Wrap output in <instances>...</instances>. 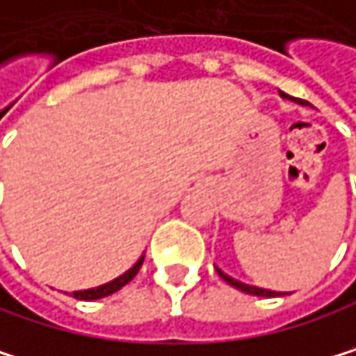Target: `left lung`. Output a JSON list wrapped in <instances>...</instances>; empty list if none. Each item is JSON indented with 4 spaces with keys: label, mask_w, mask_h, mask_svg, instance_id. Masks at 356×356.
<instances>
[{
    "label": "left lung",
    "mask_w": 356,
    "mask_h": 356,
    "mask_svg": "<svg viewBox=\"0 0 356 356\" xmlns=\"http://www.w3.org/2000/svg\"><path fill=\"white\" fill-rule=\"evenodd\" d=\"M284 99H291V102H295V104H299V106H308V102L306 99H295V97H289V95H284V93H280ZM216 272H218V276L227 282V284H231V286H236L238 291H244V293H248V295H257V297H282L284 293H278V291H268V289H259V286H250V284H244V282H240V280H236V278H231V276H227L225 272H220L218 268H216Z\"/></svg>",
    "instance_id": "1"
}]
</instances>
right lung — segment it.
Returning a JSON list of instances; mask_svg holds the SVG:
<instances>
[{"mask_svg": "<svg viewBox=\"0 0 356 356\" xmlns=\"http://www.w3.org/2000/svg\"><path fill=\"white\" fill-rule=\"evenodd\" d=\"M142 263H144V254L138 259V263L134 265L131 270H127L122 276H118V278H114L112 282H106V284H102V286H95V289H86V291H74V297L76 299H84V301H95V299H102V297H108V295H112V293H116L118 289H122L127 282H131L134 278H136V274L140 272V268H142Z\"/></svg>", "mask_w": 356, "mask_h": 356, "instance_id": "right-lung-1", "label": "right lung"}]
</instances>
